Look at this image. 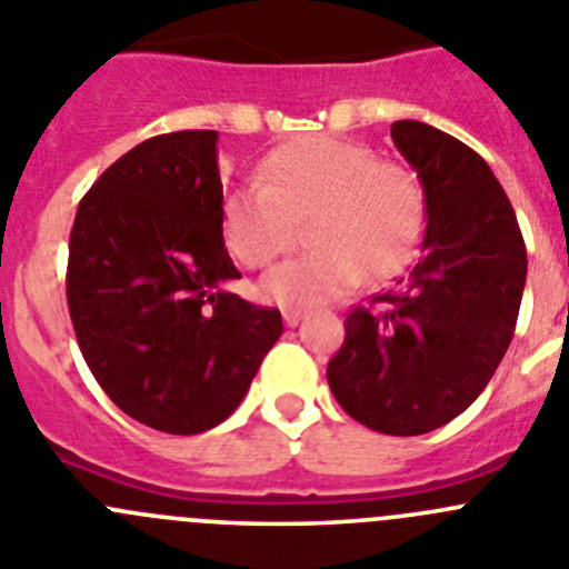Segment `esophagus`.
<instances>
[{
    "label": "esophagus",
    "instance_id": "obj_1",
    "mask_svg": "<svg viewBox=\"0 0 569 569\" xmlns=\"http://www.w3.org/2000/svg\"><path fill=\"white\" fill-rule=\"evenodd\" d=\"M300 320H302V311H295V309H286L283 311V322L289 328H297L300 326Z\"/></svg>",
    "mask_w": 569,
    "mask_h": 569
}]
</instances>
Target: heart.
Masks as SVG:
<instances>
[{"mask_svg":"<svg viewBox=\"0 0 569 569\" xmlns=\"http://www.w3.org/2000/svg\"><path fill=\"white\" fill-rule=\"evenodd\" d=\"M423 184L407 164L379 162L373 148L315 134L278 146L260 182L224 199L230 252L267 267L289 247L291 221L311 216V252L283 260L260 280V295L286 309H311L348 295L359 280H387L416 252L423 230Z\"/></svg>","mask_w":569,"mask_h":569,"instance_id":"heart-1","label":"heart"}]
</instances>
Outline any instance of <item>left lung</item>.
Listing matches in <instances>:
<instances>
[{
    "label": "left lung",
    "mask_w": 569,
    "mask_h": 569,
    "mask_svg": "<svg viewBox=\"0 0 569 569\" xmlns=\"http://www.w3.org/2000/svg\"><path fill=\"white\" fill-rule=\"evenodd\" d=\"M390 137L423 184L421 258L379 309L350 311L328 385L365 427L423 435L471 407L506 357L528 252L480 153L418 120H398Z\"/></svg>",
    "instance_id": "left-lung-1"
}]
</instances>
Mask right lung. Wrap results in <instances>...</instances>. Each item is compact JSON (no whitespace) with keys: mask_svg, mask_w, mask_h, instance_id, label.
I'll list each match as a JSON object with an SVG mask.
<instances>
[{"mask_svg":"<svg viewBox=\"0 0 569 569\" xmlns=\"http://www.w3.org/2000/svg\"><path fill=\"white\" fill-rule=\"evenodd\" d=\"M219 131H173L117 159L78 204L67 302L89 370L126 416L171 435L236 412L283 333L278 309L221 289Z\"/></svg>","mask_w":569,"mask_h":569,"instance_id":"add662e5","label":"right lung"}]
</instances>
